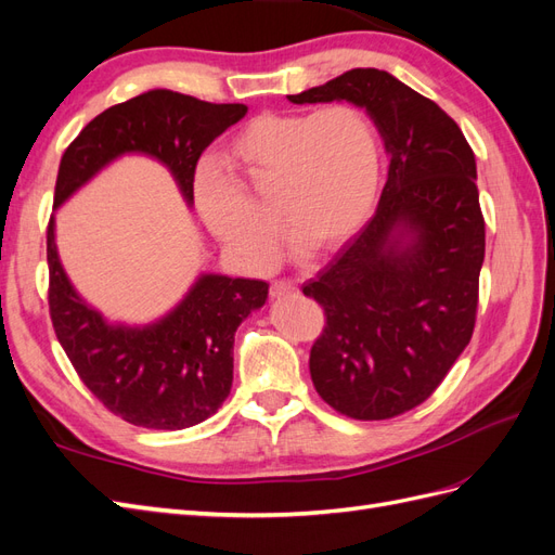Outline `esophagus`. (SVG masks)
Returning a JSON list of instances; mask_svg holds the SVG:
<instances>
[{
  "label": "esophagus",
  "instance_id": "34e87169",
  "mask_svg": "<svg viewBox=\"0 0 555 555\" xmlns=\"http://www.w3.org/2000/svg\"><path fill=\"white\" fill-rule=\"evenodd\" d=\"M294 292H296V282L294 280H275L271 284V296H275V298L294 294Z\"/></svg>",
  "mask_w": 555,
  "mask_h": 555
}]
</instances>
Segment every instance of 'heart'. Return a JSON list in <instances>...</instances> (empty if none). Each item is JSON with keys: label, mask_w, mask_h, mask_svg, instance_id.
I'll return each mask as SVG.
<instances>
[{"label": "heart", "mask_w": 555, "mask_h": 555, "mask_svg": "<svg viewBox=\"0 0 555 555\" xmlns=\"http://www.w3.org/2000/svg\"><path fill=\"white\" fill-rule=\"evenodd\" d=\"M227 162L261 198L275 188L282 220L296 247L331 249L371 215L382 171L377 129L361 108L328 104L314 113H263L227 147ZM198 215L249 271L278 259L282 224L236 180L206 164L194 176Z\"/></svg>", "instance_id": "obj_1"}]
</instances>
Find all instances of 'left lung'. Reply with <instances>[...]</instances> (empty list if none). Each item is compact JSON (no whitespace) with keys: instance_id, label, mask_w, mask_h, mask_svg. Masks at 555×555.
<instances>
[{"instance_id":"obj_1","label":"left lung","mask_w":555,"mask_h":555,"mask_svg":"<svg viewBox=\"0 0 555 555\" xmlns=\"http://www.w3.org/2000/svg\"><path fill=\"white\" fill-rule=\"evenodd\" d=\"M287 99L365 108L391 157L371 222L304 284L326 314L310 349L317 393L382 422L422 405L473 338L486 247L475 153L438 104L379 69Z\"/></svg>"}]
</instances>
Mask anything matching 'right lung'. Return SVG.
I'll list each match as a JSON object with an SVG mask.
<instances>
[{"mask_svg":"<svg viewBox=\"0 0 555 555\" xmlns=\"http://www.w3.org/2000/svg\"><path fill=\"white\" fill-rule=\"evenodd\" d=\"M243 104H210L171 90H150L106 108L64 150L53 206L127 153L155 157L194 204L201 153L243 120ZM48 306L62 349L82 384L125 422L182 430L220 410L233 382V335L268 298L263 280L206 273L180 304L147 326L108 324L66 278L48 222Z\"/></svg>","mask_w":555,"mask_h":555,"instance_id":"right-lung-1","label":"right lung"}]
</instances>
